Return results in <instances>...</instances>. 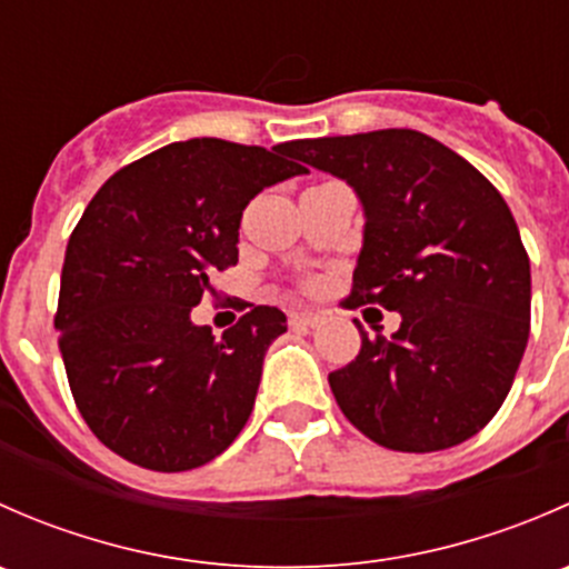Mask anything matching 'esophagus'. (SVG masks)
Wrapping results in <instances>:
<instances>
[{"label":"esophagus","mask_w":569,"mask_h":569,"mask_svg":"<svg viewBox=\"0 0 569 569\" xmlns=\"http://www.w3.org/2000/svg\"><path fill=\"white\" fill-rule=\"evenodd\" d=\"M325 317L317 311H300V313H291V327L295 330H313V327H319Z\"/></svg>","instance_id":"esophagus-1"}]
</instances>
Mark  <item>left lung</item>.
Wrapping results in <instances>:
<instances>
[{
    "label": "left lung",
    "mask_w": 569,
    "mask_h": 569,
    "mask_svg": "<svg viewBox=\"0 0 569 569\" xmlns=\"http://www.w3.org/2000/svg\"><path fill=\"white\" fill-rule=\"evenodd\" d=\"M295 153L347 181L363 206L347 306L401 313L391 338L358 325L360 355L327 377L341 412L393 451L473 438L529 343L531 263L507 200L460 153L412 129L297 140Z\"/></svg>",
    "instance_id": "left-lung-1"
}]
</instances>
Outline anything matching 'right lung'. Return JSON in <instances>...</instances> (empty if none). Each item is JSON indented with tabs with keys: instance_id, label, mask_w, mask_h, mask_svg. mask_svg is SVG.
Listing matches in <instances>:
<instances>
[{
	"instance_id": "add662e5",
	"label": "right lung",
	"mask_w": 569,
	"mask_h": 569,
	"mask_svg": "<svg viewBox=\"0 0 569 569\" xmlns=\"http://www.w3.org/2000/svg\"><path fill=\"white\" fill-rule=\"evenodd\" d=\"M289 151L170 142L109 178L73 228L54 317L62 363L88 427L123 460L200 468L248 423L286 313L258 306L214 338L192 308L239 261L244 206L308 173Z\"/></svg>"
}]
</instances>
